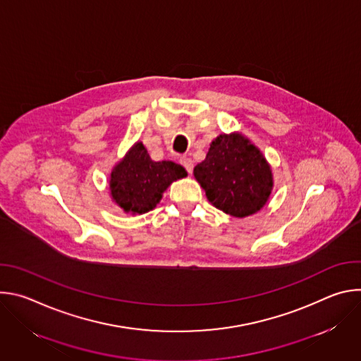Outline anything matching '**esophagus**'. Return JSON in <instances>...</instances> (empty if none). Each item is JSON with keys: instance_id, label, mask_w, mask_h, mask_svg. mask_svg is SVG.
<instances>
[{"instance_id": "34e87169", "label": "esophagus", "mask_w": 361, "mask_h": 361, "mask_svg": "<svg viewBox=\"0 0 361 361\" xmlns=\"http://www.w3.org/2000/svg\"><path fill=\"white\" fill-rule=\"evenodd\" d=\"M180 163L185 167V170L188 171V174H191V173H192V167H194V164H192V160H191L190 157L183 156V157L180 159Z\"/></svg>"}]
</instances>
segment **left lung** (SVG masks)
I'll return each mask as SVG.
<instances>
[{"mask_svg":"<svg viewBox=\"0 0 361 361\" xmlns=\"http://www.w3.org/2000/svg\"><path fill=\"white\" fill-rule=\"evenodd\" d=\"M194 177L216 209L237 219L259 213L274 187L264 154L238 131L220 134L210 144Z\"/></svg>","mask_w":361,"mask_h":361,"instance_id":"obj_1","label":"left lung"}]
</instances>
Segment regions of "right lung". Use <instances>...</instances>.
Returning a JSON list of instances; mask_svg holds the SVG:
<instances>
[{
    "instance_id": "obj_1",
    "label": "right lung",
    "mask_w": 361,
    "mask_h": 361,
    "mask_svg": "<svg viewBox=\"0 0 361 361\" xmlns=\"http://www.w3.org/2000/svg\"><path fill=\"white\" fill-rule=\"evenodd\" d=\"M184 177L187 171L183 166L151 160L144 144L137 141L111 170L110 195L124 213L141 216L156 209L163 192Z\"/></svg>"
}]
</instances>
